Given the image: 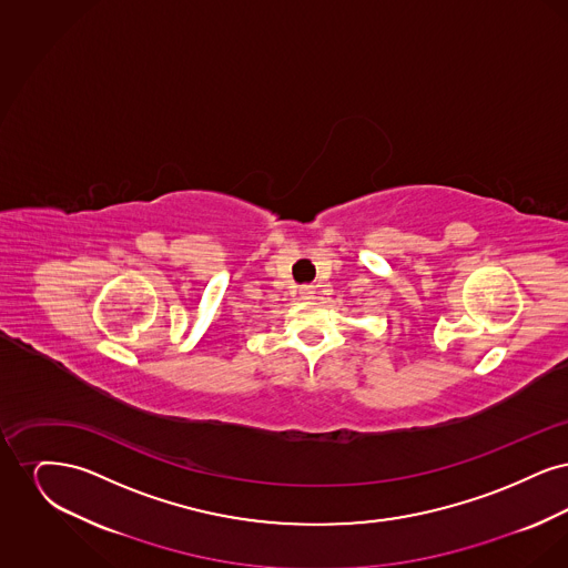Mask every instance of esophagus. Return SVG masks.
Returning a JSON list of instances; mask_svg holds the SVG:
<instances>
[{"label": "esophagus", "mask_w": 568, "mask_h": 568, "mask_svg": "<svg viewBox=\"0 0 568 568\" xmlns=\"http://www.w3.org/2000/svg\"><path fill=\"white\" fill-rule=\"evenodd\" d=\"M300 296L304 297V300L315 297V287H313V285H304V287H300Z\"/></svg>", "instance_id": "1"}]
</instances>
